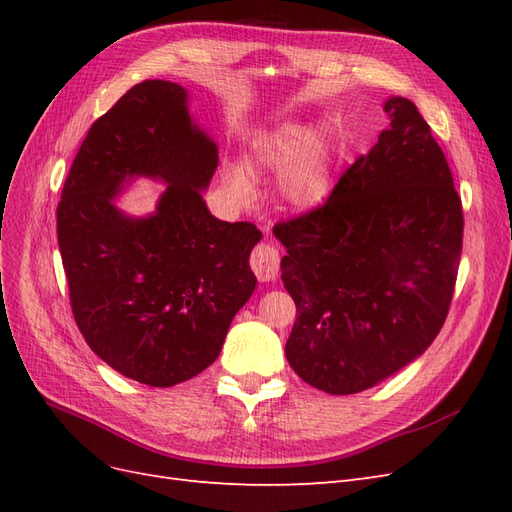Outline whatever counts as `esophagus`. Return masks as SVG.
Instances as JSON below:
<instances>
[{"mask_svg":"<svg viewBox=\"0 0 512 512\" xmlns=\"http://www.w3.org/2000/svg\"><path fill=\"white\" fill-rule=\"evenodd\" d=\"M250 265L260 282H273L277 273H280V254H277L273 245H256Z\"/></svg>","mask_w":512,"mask_h":512,"instance_id":"esophagus-1","label":"esophagus"}]
</instances>
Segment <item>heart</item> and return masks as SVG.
<instances>
[{
	"mask_svg": "<svg viewBox=\"0 0 512 512\" xmlns=\"http://www.w3.org/2000/svg\"><path fill=\"white\" fill-rule=\"evenodd\" d=\"M254 158L258 166L282 175L280 192L292 209H316L327 198L331 185V145L324 132L288 123L260 136ZM224 183L239 200L254 196L252 179L241 166L226 168Z\"/></svg>",
	"mask_w": 512,
	"mask_h": 512,
	"instance_id": "obj_1",
	"label": "heart"
}]
</instances>
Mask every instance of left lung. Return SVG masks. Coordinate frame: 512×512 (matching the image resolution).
<instances>
[{
  "mask_svg": "<svg viewBox=\"0 0 512 512\" xmlns=\"http://www.w3.org/2000/svg\"><path fill=\"white\" fill-rule=\"evenodd\" d=\"M322 207L282 222V280L297 305L286 359L299 378L352 395L418 359L453 299L461 198L431 128L406 98Z\"/></svg>",
  "mask_w": 512,
  "mask_h": 512,
  "instance_id": "obj_1",
  "label": "left lung"
}]
</instances>
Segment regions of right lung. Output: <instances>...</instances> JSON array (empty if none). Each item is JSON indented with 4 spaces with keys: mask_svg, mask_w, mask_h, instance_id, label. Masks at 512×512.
<instances>
[{
    "mask_svg": "<svg viewBox=\"0 0 512 512\" xmlns=\"http://www.w3.org/2000/svg\"><path fill=\"white\" fill-rule=\"evenodd\" d=\"M188 89L143 81L89 128L57 207V239L76 324L121 376L175 386L220 356L252 297L262 232L211 215L203 192L218 145L192 119ZM138 176L165 185L143 219L116 207Z\"/></svg>",
    "mask_w": 512,
    "mask_h": 512,
    "instance_id": "right-lung-1",
    "label": "right lung"
}]
</instances>
